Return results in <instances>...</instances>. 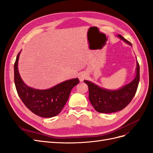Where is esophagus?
I'll return each instance as SVG.
<instances>
[{
  "label": "esophagus",
  "instance_id": "obj_1",
  "mask_svg": "<svg viewBox=\"0 0 153 153\" xmlns=\"http://www.w3.org/2000/svg\"><path fill=\"white\" fill-rule=\"evenodd\" d=\"M86 76H87V75H85V73L80 74V75L79 76V80H80V81H83V80H84L85 78H86Z\"/></svg>",
  "mask_w": 153,
  "mask_h": 153
}]
</instances>
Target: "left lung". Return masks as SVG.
Segmentation results:
<instances>
[{"instance_id": "8db88e82", "label": "left lung", "mask_w": 153, "mask_h": 153, "mask_svg": "<svg viewBox=\"0 0 153 153\" xmlns=\"http://www.w3.org/2000/svg\"><path fill=\"white\" fill-rule=\"evenodd\" d=\"M117 36L125 42L131 43L124 38L118 34ZM136 76L128 84L120 89L110 91L102 89L89 81L84 80L89 87V99L97 112L100 113H113L121 110L131 102L137 90L140 80V66L137 62Z\"/></svg>"}]
</instances>
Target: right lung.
<instances>
[{"label": "right lung", "instance_id": "add662e5", "mask_svg": "<svg viewBox=\"0 0 153 153\" xmlns=\"http://www.w3.org/2000/svg\"><path fill=\"white\" fill-rule=\"evenodd\" d=\"M20 53L14 64V80L18 96L24 104L36 115L46 118L56 116L66 103L71 89L79 83V80L74 78L66 80L46 90L27 87L18 70Z\"/></svg>", "mask_w": 153, "mask_h": 153}]
</instances>
